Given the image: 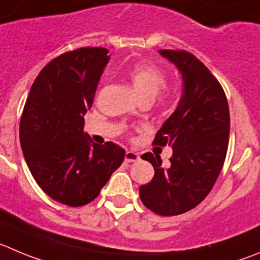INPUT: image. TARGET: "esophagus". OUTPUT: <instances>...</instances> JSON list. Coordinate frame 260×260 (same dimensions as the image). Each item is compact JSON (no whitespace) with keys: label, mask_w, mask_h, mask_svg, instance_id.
I'll return each mask as SVG.
<instances>
[{"label":"esophagus","mask_w":260,"mask_h":260,"mask_svg":"<svg viewBox=\"0 0 260 260\" xmlns=\"http://www.w3.org/2000/svg\"><path fill=\"white\" fill-rule=\"evenodd\" d=\"M125 161H128V163H132V161H137L138 159H140V155L137 154V152L135 151H127L125 152Z\"/></svg>","instance_id":"34e87169"}]
</instances>
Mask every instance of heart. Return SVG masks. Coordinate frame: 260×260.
<instances>
[{"mask_svg": "<svg viewBox=\"0 0 260 260\" xmlns=\"http://www.w3.org/2000/svg\"><path fill=\"white\" fill-rule=\"evenodd\" d=\"M129 79L138 97L154 101L167 87V77L161 69L149 62H140L129 72Z\"/></svg>", "mask_w": 260, "mask_h": 260, "instance_id": "obj_1", "label": "heart"}]
</instances>
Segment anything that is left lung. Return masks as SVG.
Here are the masks:
<instances>
[{
	"instance_id": "1",
	"label": "left lung",
	"mask_w": 260,
	"mask_h": 260,
	"mask_svg": "<svg viewBox=\"0 0 260 260\" xmlns=\"http://www.w3.org/2000/svg\"><path fill=\"white\" fill-rule=\"evenodd\" d=\"M159 52L178 68L183 88L176 111L152 142L173 149L171 163L163 167L157 155H142L155 174L140 187V198L151 212L172 217L198 207L214 186L229 147L230 110L220 83L195 55L182 50Z\"/></svg>"
}]
</instances>
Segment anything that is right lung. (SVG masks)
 <instances>
[{
  "label": "right lung",
  "instance_id": "add662e5",
  "mask_svg": "<svg viewBox=\"0 0 260 260\" xmlns=\"http://www.w3.org/2000/svg\"><path fill=\"white\" fill-rule=\"evenodd\" d=\"M108 52L82 47L51 60L31 84L21 114L20 145L31 176L51 199L69 207L94 200L125 156L114 142L93 144L83 133Z\"/></svg>",
  "mask_w": 260,
  "mask_h": 260
}]
</instances>
